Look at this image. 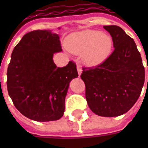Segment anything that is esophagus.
<instances>
[{
    "label": "esophagus",
    "mask_w": 148,
    "mask_h": 148,
    "mask_svg": "<svg viewBox=\"0 0 148 148\" xmlns=\"http://www.w3.org/2000/svg\"><path fill=\"white\" fill-rule=\"evenodd\" d=\"M77 72H78V75L80 76L81 73H82V68H81V67L80 65H77Z\"/></svg>",
    "instance_id": "obj_1"
}]
</instances>
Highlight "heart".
I'll list each match as a JSON object with an SVG mask.
<instances>
[{
    "mask_svg": "<svg viewBox=\"0 0 148 148\" xmlns=\"http://www.w3.org/2000/svg\"><path fill=\"white\" fill-rule=\"evenodd\" d=\"M65 45L72 53H82V60L86 64L96 66L110 56L113 40L108 34L85 30L71 34L65 41Z\"/></svg>",
    "mask_w": 148,
    "mask_h": 148,
    "instance_id": "1",
    "label": "heart"
}]
</instances>
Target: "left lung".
<instances>
[{
    "label": "left lung",
    "instance_id": "1",
    "mask_svg": "<svg viewBox=\"0 0 148 148\" xmlns=\"http://www.w3.org/2000/svg\"><path fill=\"white\" fill-rule=\"evenodd\" d=\"M112 37L114 50L101 64L83 67L85 97L93 112L117 117L138 101L145 83V67L134 40L121 27L103 26Z\"/></svg>",
    "mask_w": 148,
    "mask_h": 148
}]
</instances>
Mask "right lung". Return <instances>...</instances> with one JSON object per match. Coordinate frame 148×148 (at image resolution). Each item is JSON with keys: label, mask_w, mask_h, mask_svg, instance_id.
<instances>
[{"label": "right lung", "mask_w": 148, "mask_h": 148, "mask_svg": "<svg viewBox=\"0 0 148 148\" xmlns=\"http://www.w3.org/2000/svg\"><path fill=\"white\" fill-rule=\"evenodd\" d=\"M61 51L60 37L49 30L26 34L13 50L8 91L16 108L29 119L51 121L64 114L70 82L78 73L73 61L56 66L53 53Z\"/></svg>", "instance_id": "1"}]
</instances>
